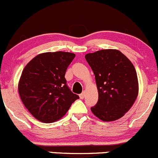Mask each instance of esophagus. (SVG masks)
Instances as JSON below:
<instances>
[{
    "mask_svg": "<svg viewBox=\"0 0 158 158\" xmlns=\"http://www.w3.org/2000/svg\"><path fill=\"white\" fill-rule=\"evenodd\" d=\"M85 97V92H83L82 94H80V98L81 99H84Z\"/></svg>",
    "mask_w": 158,
    "mask_h": 158,
    "instance_id": "34e87169",
    "label": "esophagus"
}]
</instances>
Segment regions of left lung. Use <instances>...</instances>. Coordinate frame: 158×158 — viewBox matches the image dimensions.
<instances>
[{
  "mask_svg": "<svg viewBox=\"0 0 158 158\" xmlns=\"http://www.w3.org/2000/svg\"><path fill=\"white\" fill-rule=\"evenodd\" d=\"M95 75L98 101L92 113L105 122L123 117L135 101L139 83L135 68L116 49H103L85 55Z\"/></svg>",
  "mask_w": 158,
  "mask_h": 158,
  "instance_id": "left-lung-1",
  "label": "left lung"
}]
</instances>
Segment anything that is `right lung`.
I'll use <instances>...</instances> for the list:
<instances>
[{
    "label": "right lung",
    "instance_id": "add662e5",
    "mask_svg": "<svg viewBox=\"0 0 158 158\" xmlns=\"http://www.w3.org/2000/svg\"><path fill=\"white\" fill-rule=\"evenodd\" d=\"M75 57L64 52H45L27 64L19 79L21 100L39 121L54 123L64 116L79 99L67 85L66 70Z\"/></svg>",
    "mask_w": 158,
    "mask_h": 158
}]
</instances>
